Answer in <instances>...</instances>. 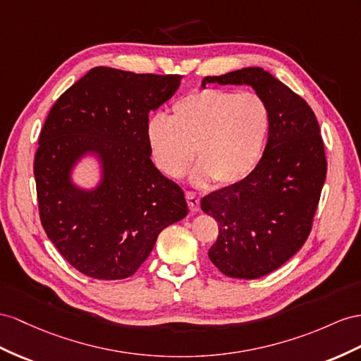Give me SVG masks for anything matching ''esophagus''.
Wrapping results in <instances>:
<instances>
[{"mask_svg": "<svg viewBox=\"0 0 361 361\" xmlns=\"http://www.w3.org/2000/svg\"><path fill=\"white\" fill-rule=\"evenodd\" d=\"M186 198H188V204H189L190 212H192V214H195V212L200 210V198L197 197V193L188 190L186 192Z\"/></svg>", "mask_w": 361, "mask_h": 361, "instance_id": "1", "label": "esophagus"}]
</instances>
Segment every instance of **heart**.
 Returning a JSON list of instances; mask_svg holds the SVG:
<instances>
[{"label": "heart", "instance_id": "heart-1", "mask_svg": "<svg viewBox=\"0 0 361 361\" xmlns=\"http://www.w3.org/2000/svg\"><path fill=\"white\" fill-rule=\"evenodd\" d=\"M171 118L154 116L147 123L154 160L169 177H181L195 159L192 178L232 186L247 178L269 142L271 109L255 91L201 88L172 105Z\"/></svg>", "mask_w": 361, "mask_h": 361}]
</instances>
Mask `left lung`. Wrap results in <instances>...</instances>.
<instances>
[{"label":"left lung","instance_id":"left-lung-1","mask_svg":"<svg viewBox=\"0 0 361 361\" xmlns=\"http://www.w3.org/2000/svg\"><path fill=\"white\" fill-rule=\"evenodd\" d=\"M250 85L271 109L269 142L247 178L209 193L201 209L218 221L209 257L230 277L257 279L300 250L326 178L325 146L314 111L259 67L206 76V84Z\"/></svg>","mask_w":361,"mask_h":361}]
</instances>
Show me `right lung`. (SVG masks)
<instances>
[{
    "mask_svg": "<svg viewBox=\"0 0 361 361\" xmlns=\"http://www.w3.org/2000/svg\"><path fill=\"white\" fill-rule=\"evenodd\" d=\"M180 80L96 67L61 94L45 118L33 166L41 224L85 276H133L161 230L188 215L183 189L155 168L147 142L149 113L171 99ZM85 152L104 161V181L91 192L69 181Z\"/></svg>",
    "mask_w": 361,
    "mask_h": 361,
    "instance_id": "obj_1",
    "label": "right lung"
}]
</instances>
